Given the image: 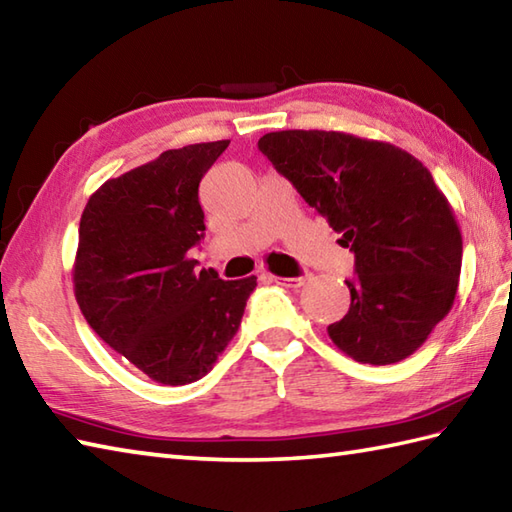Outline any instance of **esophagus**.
<instances>
[{"label":"esophagus","mask_w":512,"mask_h":512,"mask_svg":"<svg viewBox=\"0 0 512 512\" xmlns=\"http://www.w3.org/2000/svg\"><path fill=\"white\" fill-rule=\"evenodd\" d=\"M268 279H270V281H277V284H286V286L301 288V286L308 284L310 275H308V273H303V275H299V277H277V275H268Z\"/></svg>","instance_id":"esophagus-1"}]
</instances>
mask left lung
Segmentation results:
<instances>
[{
    "mask_svg": "<svg viewBox=\"0 0 512 512\" xmlns=\"http://www.w3.org/2000/svg\"><path fill=\"white\" fill-rule=\"evenodd\" d=\"M257 147L354 253L334 345L369 365L411 356L449 314L462 268L460 228L429 169L389 143L321 129L270 132Z\"/></svg>",
    "mask_w": 512,
    "mask_h": 512,
    "instance_id": "1",
    "label": "left lung"
}]
</instances>
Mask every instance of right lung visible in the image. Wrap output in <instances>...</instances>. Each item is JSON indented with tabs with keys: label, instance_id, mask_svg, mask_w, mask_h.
<instances>
[{
	"label": "right lung",
	"instance_id": "obj_1",
	"mask_svg": "<svg viewBox=\"0 0 512 512\" xmlns=\"http://www.w3.org/2000/svg\"><path fill=\"white\" fill-rule=\"evenodd\" d=\"M231 140L169 149L107 180L85 204L74 297L90 328L162 385L211 372L244 317L257 277L195 273L204 237L198 189Z\"/></svg>",
	"mask_w": 512,
	"mask_h": 512
}]
</instances>
